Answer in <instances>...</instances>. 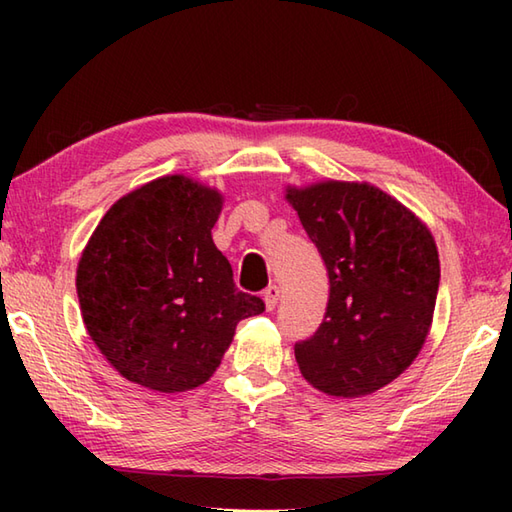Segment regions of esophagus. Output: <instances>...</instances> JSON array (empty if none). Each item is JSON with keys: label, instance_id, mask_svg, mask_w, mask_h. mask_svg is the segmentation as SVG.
I'll return each mask as SVG.
<instances>
[{"label": "esophagus", "instance_id": "obj_1", "mask_svg": "<svg viewBox=\"0 0 512 512\" xmlns=\"http://www.w3.org/2000/svg\"><path fill=\"white\" fill-rule=\"evenodd\" d=\"M264 301H266V308L268 310H275V306H277V301H279V288L277 286H268L266 290H264Z\"/></svg>", "mask_w": 512, "mask_h": 512}]
</instances>
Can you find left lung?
Masks as SVG:
<instances>
[{
    "label": "left lung",
    "mask_w": 512,
    "mask_h": 512,
    "mask_svg": "<svg viewBox=\"0 0 512 512\" xmlns=\"http://www.w3.org/2000/svg\"><path fill=\"white\" fill-rule=\"evenodd\" d=\"M328 270L323 323L295 343L303 378L330 396L372 394L400 376L427 339L440 286L429 228L376 187L288 189Z\"/></svg>",
    "instance_id": "left-lung-1"
}]
</instances>
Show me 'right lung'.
I'll return each instance as SVG.
<instances>
[{"label":"right lung","mask_w":512,"mask_h":512,"mask_svg":"<svg viewBox=\"0 0 512 512\" xmlns=\"http://www.w3.org/2000/svg\"><path fill=\"white\" fill-rule=\"evenodd\" d=\"M220 193L182 176L145 184L96 226L76 270L92 341L127 380L193 389L220 365L235 325L266 303L237 290L211 228Z\"/></svg>","instance_id":"right-lung-1"}]
</instances>
